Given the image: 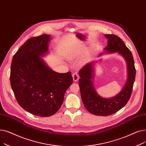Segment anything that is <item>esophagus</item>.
Masks as SVG:
<instances>
[{
  "label": "esophagus",
  "instance_id": "34e87169",
  "mask_svg": "<svg viewBox=\"0 0 146 146\" xmlns=\"http://www.w3.org/2000/svg\"><path fill=\"white\" fill-rule=\"evenodd\" d=\"M72 78H73V80L75 82H77L79 79V75L77 72H75L72 74Z\"/></svg>",
  "mask_w": 146,
  "mask_h": 146
}]
</instances>
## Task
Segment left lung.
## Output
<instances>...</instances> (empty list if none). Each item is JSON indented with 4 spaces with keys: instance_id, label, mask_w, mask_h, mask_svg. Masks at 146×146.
I'll return each mask as SVG.
<instances>
[{
    "instance_id": "obj_1",
    "label": "left lung",
    "mask_w": 146,
    "mask_h": 146,
    "mask_svg": "<svg viewBox=\"0 0 146 146\" xmlns=\"http://www.w3.org/2000/svg\"><path fill=\"white\" fill-rule=\"evenodd\" d=\"M108 40L104 48L108 53H117L125 59L127 65L128 77L121 91L111 98H103L96 91L93 84L95 62L86 64L79 71L81 78L79 86L83 104L91 113L98 116H108L122 109L128 102L135 77V68L133 54L123 41L114 34H105ZM102 54L100 53V55Z\"/></svg>"
}]
</instances>
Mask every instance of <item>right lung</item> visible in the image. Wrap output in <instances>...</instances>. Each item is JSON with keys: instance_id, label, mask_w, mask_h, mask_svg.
<instances>
[{"instance_id": "obj_1", "label": "right lung", "mask_w": 146, "mask_h": 146, "mask_svg": "<svg viewBox=\"0 0 146 146\" xmlns=\"http://www.w3.org/2000/svg\"><path fill=\"white\" fill-rule=\"evenodd\" d=\"M50 36L27 40L14 54L11 66V85L19 105L34 115H54L72 83L71 72H55L43 59L48 53Z\"/></svg>"}]
</instances>
